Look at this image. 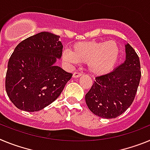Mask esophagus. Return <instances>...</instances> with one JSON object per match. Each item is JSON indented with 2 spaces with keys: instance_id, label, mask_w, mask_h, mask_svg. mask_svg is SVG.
<instances>
[{
  "instance_id": "34e87169",
  "label": "esophagus",
  "mask_w": 150,
  "mask_h": 150,
  "mask_svg": "<svg viewBox=\"0 0 150 150\" xmlns=\"http://www.w3.org/2000/svg\"><path fill=\"white\" fill-rule=\"evenodd\" d=\"M82 76L81 73L75 72V73H74V74H73V77H74V78H78V77H79V76Z\"/></svg>"
}]
</instances>
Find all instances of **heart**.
<instances>
[{
    "mask_svg": "<svg viewBox=\"0 0 150 150\" xmlns=\"http://www.w3.org/2000/svg\"><path fill=\"white\" fill-rule=\"evenodd\" d=\"M120 55V48L116 41L88 40L74 43L72 50H64L62 59L67 64L87 62L90 73L103 75L114 68Z\"/></svg>",
    "mask_w": 150,
    "mask_h": 150,
    "instance_id": "heart-1",
    "label": "heart"
}]
</instances>
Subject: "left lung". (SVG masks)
<instances>
[{
	"instance_id": "8db88e82",
	"label": "left lung",
	"mask_w": 150,
	"mask_h": 150,
	"mask_svg": "<svg viewBox=\"0 0 150 150\" xmlns=\"http://www.w3.org/2000/svg\"><path fill=\"white\" fill-rule=\"evenodd\" d=\"M125 60L109 74L95 78L85 98L88 109L104 119H114L132 105L140 83L139 57L129 43Z\"/></svg>"
}]
</instances>
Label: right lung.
<instances>
[{
  "label": "right lung",
  "instance_id": "add662e5",
  "mask_svg": "<svg viewBox=\"0 0 150 150\" xmlns=\"http://www.w3.org/2000/svg\"><path fill=\"white\" fill-rule=\"evenodd\" d=\"M59 36L40 32L18 43L8 62L5 86L21 110H41L56 100L72 74L55 65L62 58Z\"/></svg>",
  "mask_w": 150,
  "mask_h": 150
}]
</instances>
